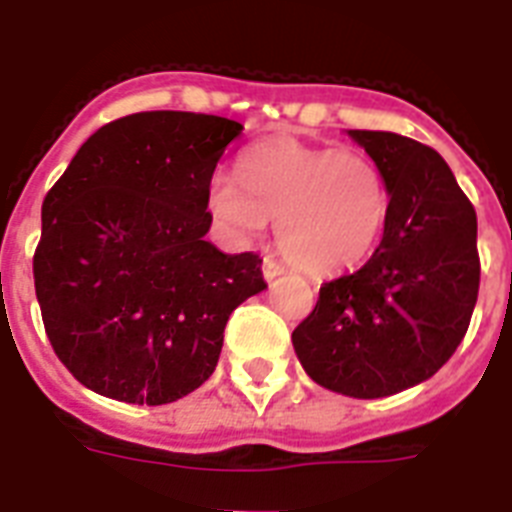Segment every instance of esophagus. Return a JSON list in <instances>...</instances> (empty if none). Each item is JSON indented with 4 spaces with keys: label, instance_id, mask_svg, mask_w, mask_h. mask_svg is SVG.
I'll use <instances>...</instances> for the list:
<instances>
[{
    "label": "esophagus",
    "instance_id": "esophagus-1",
    "mask_svg": "<svg viewBox=\"0 0 512 512\" xmlns=\"http://www.w3.org/2000/svg\"><path fill=\"white\" fill-rule=\"evenodd\" d=\"M281 273H284L281 263H276L273 257H265V260H263V276H265V281H273V279H276V276H281Z\"/></svg>",
    "mask_w": 512,
    "mask_h": 512
}]
</instances>
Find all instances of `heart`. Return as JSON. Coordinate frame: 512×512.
<instances>
[{
    "mask_svg": "<svg viewBox=\"0 0 512 512\" xmlns=\"http://www.w3.org/2000/svg\"><path fill=\"white\" fill-rule=\"evenodd\" d=\"M207 207L231 239L252 241L276 220L284 255L308 273H342L369 260L390 215L380 164L342 148L273 138L244 154L241 180L217 170Z\"/></svg>",
    "mask_w": 512,
    "mask_h": 512,
    "instance_id": "1",
    "label": "heart"
}]
</instances>
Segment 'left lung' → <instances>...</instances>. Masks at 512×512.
<instances>
[{"label": "left lung", "instance_id": "8db88e82", "mask_svg": "<svg viewBox=\"0 0 512 512\" xmlns=\"http://www.w3.org/2000/svg\"><path fill=\"white\" fill-rule=\"evenodd\" d=\"M348 135L388 180V223L358 271L319 289L292 345L313 382L382 398L433 377L468 332L481 281L478 223L433 148L396 132Z\"/></svg>", "mask_w": 512, "mask_h": 512}]
</instances>
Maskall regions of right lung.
<instances>
[{"label": "right lung", "instance_id": "add662e5", "mask_svg": "<svg viewBox=\"0 0 512 512\" xmlns=\"http://www.w3.org/2000/svg\"><path fill=\"white\" fill-rule=\"evenodd\" d=\"M239 122L143 111L87 138L42 204L34 287L55 356L84 388L170 404L215 372L260 255L204 241L207 185Z\"/></svg>", "mask_w": 512, "mask_h": 512}]
</instances>
